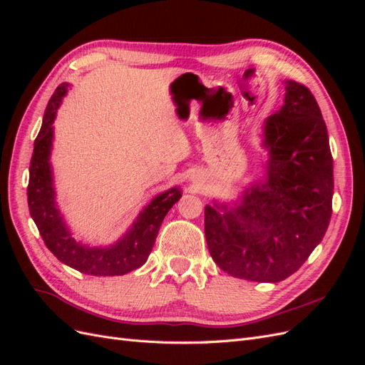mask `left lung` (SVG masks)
<instances>
[{"mask_svg": "<svg viewBox=\"0 0 365 365\" xmlns=\"http://www.w3.org/2000/svg\"><path fill=\"white\" fill-rule=\"evenodd\" d=\"M284 90L283 106L263 128L267 181L247 189L236 208L205 205L208 251L237 279H288L323 240L332 216L334 158L322 111L304 85L286 81Z\"/></svg>", "mask_w": 365, "mask_h": 365, "instance_id": "1", "label": "left lung"}]
</instances>
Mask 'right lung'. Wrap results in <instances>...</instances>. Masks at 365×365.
I'll use <instances>...</instances> for the list:
<instances>
[{
	"label": "right lung",
	"instance_id": "obj_1",
	"mask_svg": "<svg viewBox=\"0 0 365 365\" xmlns=\"http://www.w3.org/2000/svg\"><path fill=\"white\" fill-rule=\"evenodd\" d=\"M68 83H62L53 93L43 113L39 134L30 161L27 201L31 219L39 230L43 244L61 260L88 275H123L145 264L155 244L163 219L181 197V190L173 189L153 197L132 224L130 230L114 245L86 247L77 242L54 201V187L50 168L53 123Z\"/></svg>",
	"mask_w": 365,
	"mask_h": 365
}]
</instances>
